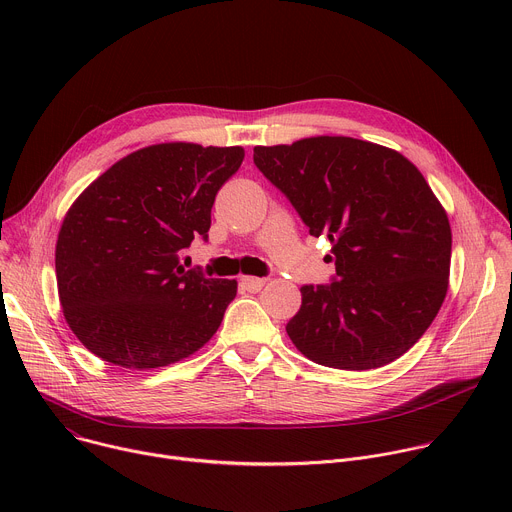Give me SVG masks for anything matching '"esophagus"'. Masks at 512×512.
I'll return each mask as SVG.
<instances>
[{"mask_svg": "<svg viewBox=\"0 0 512 512\" xmlns=\"http://www.w3.org/2000/svg\"><path fill=\"white\" fill-rule=\"evenodd\" d=\"M241 285L247 289V291H259L263 285H265V279L263 277H241Z\"/></svg>", "mask_w": 512, "mask_h": 512, "instance_id": "obj_1", "label": "esophagus"}]
</instances>
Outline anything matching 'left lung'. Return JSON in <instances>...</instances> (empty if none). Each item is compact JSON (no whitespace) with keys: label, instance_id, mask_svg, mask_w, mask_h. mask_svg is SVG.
I'll use <instances>...</instances> for the list:
<instances>
[{"label":"left lung","instance_id":"1","mask_svg":"<svg viewBox=\"0 0 512 512\" xmlns=\"http://www.w3.org/2000/svg\"><path fill=\"white\" fill-rule=\"evenodd\" d=\"M253 162L310 235L332 243L336 273L302 285L291 342L342 371L405 354L442 308L452 257L448 216L421 172L383 145L330 135L259 145Z\"/></svg>","mask_w":512,"mask_h":512}]
</instances>
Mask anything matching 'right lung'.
I'll return each instance as SVG.
<instances>
[{
	"label": "right lung",
	"mask_w": 512,
	"mask_h": 512,
	"mask_svg": "<svg viewBox=\"0 0 512 512\" xmlns=\"http://www.w3.org/2000/svg\"><path fill=\"white\" fill-rule=\"evenodd\" d=\"M243 148L158 143L113 164L70 206L56 243L64 318L99 358L125 369L166 367L204 346L237 296L235 279L184 269L208 241L216 192Z\"/></svg>",
	"instance_id": "right-lung-1"
}]
</instances>
